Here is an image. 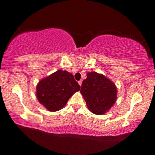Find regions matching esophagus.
Masks as SVG:
<instances>
[{
	"instance_id": "obj_1",
	"label": "esophagus",
	"mask_w": 155,
	"mask_h": 155,
	"mask_svg": "<svg viewBox=\"0 0 155 155\" xmlns=\"http://www.w3.org/2000/svg\"><path fill=\"white\" fill-rule=\"evenodd\" d=\"M78 83H79V84L80 86H81V84H82V81L81 80V81H79V82H78Z\"/></svg>"
}]
</instances>
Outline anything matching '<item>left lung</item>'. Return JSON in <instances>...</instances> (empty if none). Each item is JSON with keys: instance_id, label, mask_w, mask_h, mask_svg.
<instances>
[{"instance_id": "8db88e82", "label": "left lung", "mask_w": 155, "mask_h": 155, "mask_svg": "<svg viewBox=\"0 0 155 155\" xmlns=\"http://www.w3.org/2000/svg\"><path fill=\"white\" fill-rule=\"evenodd\" d=\"M81 93L88 109L97 115L105 114L117 100L115 84L103 74L89 72L82 82Z\"/></svg>"}]
</instances>
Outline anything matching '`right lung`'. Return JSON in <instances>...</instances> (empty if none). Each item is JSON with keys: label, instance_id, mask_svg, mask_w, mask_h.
Returning <instances> with one entry per match:
<instances>
[{"label": "right lung", "instance_id": "add662e5", "mask_svg": "<svg viewBox=\"0 0 155 155\" xmlns=\"http://www.w3.org/2000/svg\"><path fill=\"white\" fill-rule=\"evenodd\" d=\"M81 87L71 73L58 70L39 81L36 97L39 102L50 111L60 110Z\"/></svg>", "mask_w": 155, "mask_h": 155}]
</instances>
